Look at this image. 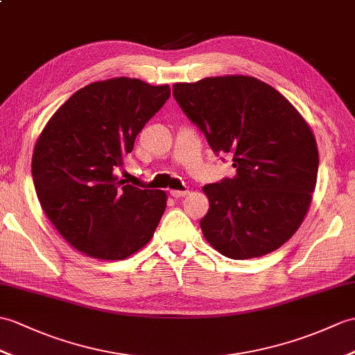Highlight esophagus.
Here are the masks:
<instances>
[{"label":"esophagus","mask_w":355,"mask_h":355,"mask_svg":"<svg viewBox=\"0 0 355 355\" xmlns=\"http://www.w3.org/2000/svg\"><path fill=\"white\" fill-rule=\"evenodd\" d=\"M189 193V191H171V195L174 196V198H183V196H186Z\"/></svg>","instance_id":"obj_1"}]
</instances>
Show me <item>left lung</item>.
Segmentation results:
<instances>
[{
	"label": "left lung",
	"instance_id": "1",
	"mask_svg": "<svg viewBox=\"0 0 355 355\" xmlns=\"http://www.w3.org/2000/svg\"><path fill=\"white\" fill-rule=\"evenodd\" d=\"M175 101L237 174L202 187L207 242L233 260L278 250L306 218L315 191L316 139L300 112L272 86L246 76L175 83Z\"/></svg>",
	"mask_w": 355,
	"mask_h": 355
}]
</instances>
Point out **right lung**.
Wrapping results in <instances>:
<instances>
[{"label":"right lung","mask_w":355,"mask_h":355,"mask_svg":"<svg viewBox=\"0 0 355 355\" xmlns=\"http://www.w3.org/2000/svg\"><path fill=\"white\" fill-rule=\"evenodd\" d=\"M169 95L168 85L139 78L95 81L77 90L37 139V200L64 241L89 257L123 260L154 236L166 193L125 184L114 171Z\"/></svg>","instance_id":"right-lung-1"}]
</instances>
